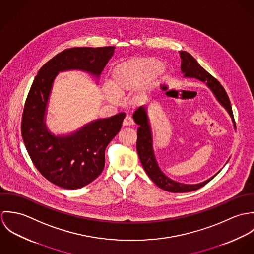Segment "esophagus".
Returning a JSON list of instances; mask_svg holds the SVG:
<instances>
[{"instance_id": "esophagus-1", "label": "esophagus", "mask_w": 254, "mask_h": 254, "mask_svg": "<svg viewBox=\"0 0 254 254\" xmlns=\"http://www.w3.org/2000/svg\"><path fill=\"white\" fill-rule=\"evenodd\" d=\"M134 125V120L130 115H126V117L123 120V126H131Z\"/></svg>"}]
</instances>
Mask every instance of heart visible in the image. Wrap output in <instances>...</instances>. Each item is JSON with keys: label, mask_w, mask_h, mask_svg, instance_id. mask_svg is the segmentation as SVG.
Masks as SVG:
<instances>
[{"label": "heart", "mask_w": 254, "mask_h": 254, "mask_svg": "<svg viewBox=\"0 0 254 254\" xmlns=\"http://www.w3.org/2000/svg\"><path fill=\"white\" fill-rule=\"evenodd\" d=\"M163 64L153 58H134L118 64L111 73V88L109 85L103 87L104 94L110 102L116 103L118 96L132 93L140 87L139 94L135 98L136 103L145 100L147 87L150 81L163 70Z\"/></svg>", "instance_id": "b5f03b06"}]
</instances>
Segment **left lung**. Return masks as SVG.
<instances>
[{"label":"left lung","mask_w":254,"mask_h":254,"mask_svg":"<svg viewBox=\"0 0 254 254\" xmlns=\"http://www.w3.org/2000/svg\"><path fill=\"white\" fill-rule=\"evenodd\" d=\"M181 57V71L185 78H195L203 83L211 90L213 95L215 96L219 104L224 107L228 111L232 120L234 121V115L232 111V107L228 95L222 85L217 80L207 72L204 68H202L199 64L195 61V59L185 51H180ZM134 121L139 125L137 131V151L141 160V163L145 169L148 177L157 185L160 189L165 190L170 192H188L195 190L208 182L211 181L216 175L212 176L206 181L201 182L199 184L188 185L179 182L174 181L168 178L159 168L157 161L154 156L153 146H152V133L151 127L148 120L147 109L145 107H140L133 114Z\"/></svg>","instance_id":"8db88e82"}]
</instances>
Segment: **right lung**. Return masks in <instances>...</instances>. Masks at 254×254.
<instances>
[{
	"instance_id": "obj_1",
	"label": "right lung",
	"mask_w": 254,
	"mask_h": 254,
	"mask_svg": "<svg viewBox=\"0 0 254 254\" xmlns=\"http://www.w3.org/2000/svg\"><path fill=\"white\" fill-rule=\"evenodd\" d=\"M115 47L71 48L58 54L37 73L28 93L21 121V135L39 172L64 189H80L104 170L105 152L122 126L125 113L94 120L68 135L49 131L46 115L49 98L58 74L81 70L100 78Z\"/></svg>"
}]
</instances>
